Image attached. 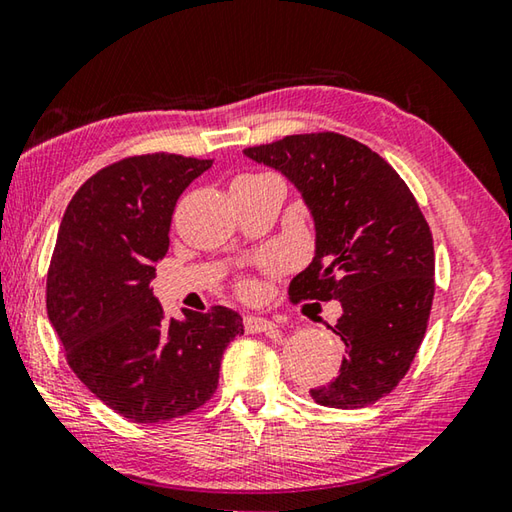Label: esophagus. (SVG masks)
I'll return each instance as SVG.
<instances>
[{
	"label": "esophagus",
	"mask_w": 512,
	"mask_h": 512,
	"mask_svg": "<svg viewBox=\"0 0 512 512\" xmlns=\"http://www.w3.org/2000/svg\"><path fill=\"white\" fill-rule=\"evenodd\" d=\"M244 329L248 333H273L277 329V324L266 318H259V315H246Z\"/></svg>",
	"instance_id": "obj_1"
}]
</instances>
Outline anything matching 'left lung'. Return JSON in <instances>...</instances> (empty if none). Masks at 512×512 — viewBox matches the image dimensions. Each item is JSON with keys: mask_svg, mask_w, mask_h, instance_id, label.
<instances>
[{"mask_svg": "<svg viewBox=\"0 0 512 512\" xmlns=\"http://www.w3.org/2000/svg\"><path fill=\"white\" fill-rule=\"evenodd\" d=\"M244 154L282 172L313 219V259L288 293L342 306L329 329L347 356L311 398L338 410L376 403L410 369L432 309L434 244L414 194L383 156L342 134H295Z\"/></svg>", "mask_w": 512, "mask_h": 512, "instance_id": "8db88e82", "label": "left lung"}]
</instances>
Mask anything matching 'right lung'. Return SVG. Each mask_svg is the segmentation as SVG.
Listing matches in <instances>:
<instances>
[{
	"instance_id": "1",
	"label": "right lung",
	"mask_w": 512,
	"mask_h": 512,
	"mask_svg": "<svg viewBox=\"0 0 512 512\" xmlns=\"http://www.w3.org/2000/svg\"><path fill=\"white\" fill-rule=\"evenodd\" d=\"M212 161L143 154L96 172L64 212L46 277V313L69 367L134 423H161L215 394L221 356L244 333L226 306L165 318L152 293L176 201Z\"/></svg>"
}]
</instances>
